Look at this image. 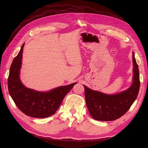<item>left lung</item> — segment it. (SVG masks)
<instances>
[{"instance_id":"left-lung-1","label":"left lung","mask_w":148,"mask_h":148,"mask_svg":"<svg viewBox=\"0 0 148 148\" xmlns=\"http://www.w3.org/2000/svg\"><path fill=\"white\" fill-rule=\"evenodd\" d=\"M133 83L127 90L115 95H107L84 87L85 101L91 117L100 121H112L123 115L138 96L140 87V73L133 53Z\"/></svg>"}]
</instances>
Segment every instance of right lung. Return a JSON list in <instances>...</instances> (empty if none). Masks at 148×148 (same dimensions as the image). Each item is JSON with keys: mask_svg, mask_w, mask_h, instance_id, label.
<instances>
[{"mask_svg": "<svg viewBox=\"0 0 148 148\" xmlns=\"http://www.w3.org/2000/svg\"><path fill=\"white\" fill-rule=\"evenodd\" d=\"M24 44L13 59L8 78L10 95L22 112L34 118H46L56 113L64 98L77 83L42 92L26 88L19 77Z\"/></svg>", "mask_w": 148, "mask_h": 148, "instance_id": "1", "label": "right lung"}]
</instances>
